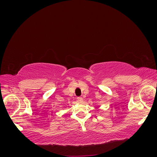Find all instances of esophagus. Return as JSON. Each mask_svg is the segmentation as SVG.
<instances>
[{
	"instance_id": "esophagus-1",
	"label": "esophagus",
	"mask_w": 157,
	"mask_h": 157,
	"mask_svg": "<svg viewBox=\"0 0 157 157\" xmlns=\"http://www.w3.org/2000/svg\"><path fill=\"white\" fill-rule=\"evenodd\" d=\"M77 100L80 103H82L83 102V98H81V97H78L77 98Z\"/></svg>"
}]
</instances>
